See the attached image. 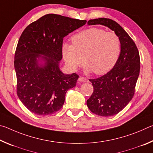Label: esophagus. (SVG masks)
I'll use <instances>...</instances> for the list:
<instances>
[{
  "label": "esophagus",
  "mask_w": 153,
  "mask_h": 153,
  "mask_svg": "<svg viewBox=\"0 0 153 153\" xmlns=\"http://www.w3.org/2000/svg\"><path fill=\"white\" fill-rule=\"evenodd\" d=\"M78 80L80 82H88V79L86 78V77H82V76H80L79 77Z\"/></svg>",
  "instance_id": "1"
}]
</instances>
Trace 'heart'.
Here are the masks:
<instances>
[{
	"mask_svg": "<svg viewBox=\"0 0 153 153\" xmlns=\"http://www.w3.org/2000/svg\"><path fill=\"white\" fill-rule=\"evenodd\" d=\"M71 40L73 44L63 43L61 48L65 63L71 71H76L84 61L88 73L103 75L115 66L120 57L121 42L115 32L91 27L74 34Z\"/></svg>",
	"mask_w": 153,
	"mask_h": 153,
	"instance_id": "1",
	"label": "heart"
}]
</instances>
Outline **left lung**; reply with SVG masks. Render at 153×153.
Segmentation results:
<instances>
[{
    "label": "left lung",
    "instance_id": "1",
    "mask_svg": "<svg viewBox=\"0 0 153 153\" xmlns=\"http://www.w3.org/2000/svg\"><path fill=\"white\" fill-rule=\"evenodd\" d=\"M88 25H102L115 32L120 39L121 53L113 68L97 79H89L94 88L87 106L91 112L102 117L115 115L132 99L140 74L138 48L128 33L117 22L107 18L90 19Z\"/></svg>",
    "mask_w": 153,
    "mask_h": 153
}]
</instances>
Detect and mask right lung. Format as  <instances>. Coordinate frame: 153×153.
<instances>
[{"mask_svg": "<svg viewBox=\"0 0 153 153\" xmlns=\"http://www.w3.org/2000/svg\"><path fill=\"white\" fill-rule=\"evenodd\" d=\"M86 20L47 14L30 24L21 35L14 66L17 94L31 112L48 115L63 107L67 90L79 76L60 70L63 38L86 24Z\"/></svg>", "mask_w": 153, "mask_h": 153, "instance_id": "add662e5", "label": "right lung"}]
</instances>
